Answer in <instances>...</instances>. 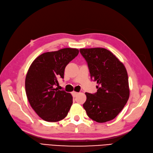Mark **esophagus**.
Masks as SVG:
<instances>
[{
    "label": "esophagus",
    "mask_w": 153,
    "mask_h": 153,
    "mask_svg": "<svg viewBox=\"0 0 153 153\" xmlns=\"http://www.w3.org/2000/svg\"><path fill=\"white\" fill-rule=\"evenodd\" d=\"M77 94H78V93H77V92L74 91L73 93H72V96H73V97H76Z\"/></svg>",
    "instance_id": "34e87169"
}]
</instances>
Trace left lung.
<instances>
[{
    "label": "left lung",
    "mask_w": 153,
    "mask_h": 153,
    "mask_svg": "<svg viewBox=\"0 0 153 153\" xmlns=\"http://www.w3.org/2000/svg\"><path fill=\"white\" fill-rule=\"evenodd\" d=\"M88 65L91 78L97 81V92L85 93L83 108L88 117L105 123L118 115L128 100L130 89L127 71L113 53L104 48L80 49Z\"/></svg>",
    "instance_id": "1"
}]
</instances>
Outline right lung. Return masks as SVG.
Masks as SVG:
<instances>
[{"instance_id":"add662e5","label":"right lung","mask_w":153,"mask_h":153,"mask_svg":"<svg viewBox=\"0 0 153 153\" xmlns=\"http://www.w3.org/2000/svg\"><path fill=\"white\" fill-rule=\"evenodd\" d=\"M79 53L75 48L44 53L35 59L25 78L28 100L34 111L48 122H57L68 115L73 103L70 93L55 88L64 78L66 65Z\"/></svg>"}]
</instances>
